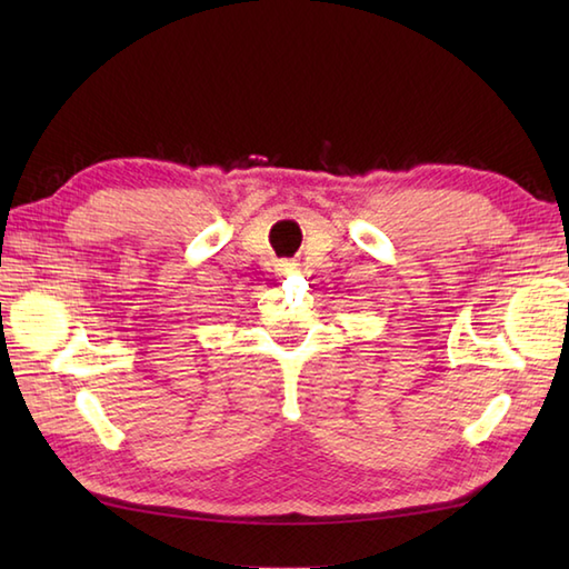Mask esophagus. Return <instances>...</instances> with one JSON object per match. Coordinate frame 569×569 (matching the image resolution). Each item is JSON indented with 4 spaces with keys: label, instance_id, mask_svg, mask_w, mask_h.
Instances as JSON below:
<instances>
[{
    "label": "esophagus",
    "instance_id": "1",
    "mask_svg": "<svg viewBox=\"0 0 569 569\" xmlns=\"http://www.w3.org/2000/svg\"><path fill=\"white\" fill-rule=\"evenodd\" d=\"M278 271H281V273H293V271H298V263L291 261V259H286V261L278 263Z\"/></svg>",
    "mask_w": 569,
    "mask_h": 569
}]
</instances>
